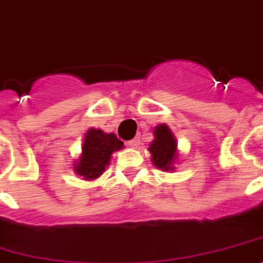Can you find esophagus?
Wrapping results in <instances>:
<instances>
[{
  "mask_svg": "<svg viewBox=\"0 0 263 263\" xmlns=\"http://www.w3.org/2000/svg\"><path fill=\"white\" fill-rule=\"evenodd\" d=\"M139 144H140V139H139V138L132 139V140L127 142V145H128V147H131V148H138Z\"/></svg>",
  "mask_w": 263,
  "mask_h": 263,
  "instance_id": "obj_1",
  "label": "esophagus"
}]
</instances>
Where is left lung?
<instances>
[{
  "mask_svg": "<svg viewBox=\"0 0 263 263\" xmlns=\"http://www.w3.org/2000/svg\"><path fill=\"white\" fill-rule=\"evenodd\" d=\"M154 140L149 143L148 151L151 162L163 173H174L179 162L178 140L167 124H159L152 129Z\"/></svg>",
  "mask_w": 263,
  "mask_h": 263,
  "instance_id": "left-lung-1",
  "label": "left lung"
}]
</instances>
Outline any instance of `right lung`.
I'll return each instance as SVG.
<instances>
[{
	"label": "right lung",
	"mask_w": 263,
	"mask_h": 263,
	"mask_svg": "<svg viewBox=\"0 0 263 263\" xmlns=\"http://www.w3.org/2000/svg\"><path fill=\"white\" fill-rule=\"evenodd\" d=\"M124 148V143L115 134H107L99 128H89L83 139L81 152L73 160V173L84 180L92 182L104 174L112 155Z\"/></svg>",
	"instance_id": "1"
}]
</instances>
